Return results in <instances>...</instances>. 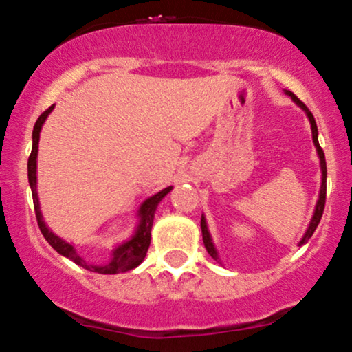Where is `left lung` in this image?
Segmentation results:
<instances>
[{
    "label": "left lung",
    "instance_id": "left-lung-1",
    "mask_svg": "<svg viewBox=\"0 0 352 352\" xmlns=\"http://www.w3.org/2000/svg\"><path fill=\"white\" fill-rule=\"evenodd\" d=\"M287 95H291V98L294 100V102L299 105L300 108H302L304 111L307 113L309 117V122H311V129H312V140H314V145L316 148H318V153H319V158H320V170H322V185H320V194H319V200H318V206H316V212H314V217H312L311 223H309V229L306 235L302 237V241L299 242V245L306 244V242L309 241V239L312 237V234H314V230L318 229L319 222H320V217H322V212H324V206H326V180H327V168H326V157H324V152L322 148H320L319 145V140H318V125H316V120L314 117H312V113L309 111V108L304 105L302 102H300L297 96L292 94V91H287ZM200 227H202V239H204V245H206L207 252L210 254L212 257L217 261V252H215V247L214 244H212V239H210V234H208L207 230V223H206V219L202 217V220H200Z\"/></svg>",
    "mask_w": 352,
    "mask_h": 352
}]
</instances>
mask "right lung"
<instances>
[{
    "mask_svg": "<svg viewBox=\"0 0 352 352\" xmlns=\"http://www.w3.org/2000/svg\"><path fill=\"white\" fill-rule=\"evenodd\" d=\"M52 105L48 110H45L43 113L40 115V118L36 120L33 129V148L32 153H30L28 158V182L30 187H32V194H33V204H34V215H36L38 220V227H40L41 234L43 237L48 241V244L56 250L58 254L61 256L72 258L75 264L82 265L83 269L91 270V272H98V274H118V272H126V270L135 269L142 261H144L146 256V250L150 247V239H152V226H153V215H155L157 206L165 195L172 190V187L164 188L162 192H158L150 199H146L144 202V206L140 207V226H138L137 232L130 241H126L125 244L118 245L117 249L113 250L111 254V258L105 264H90V262L85 261L83 257H80L76 254L75 247L68 242H65L63 239H60L58 235H55L48 227L45 226L43 217H41L40 212V204H38V194H36V155H38V142H40V132L41 126H43L46 117L50 115V111L53 110Z\"/></svg>",
    "mask_w": 352,
    "mask_h": 352,
    "instance_id": "1",
    "label": "right lung"
}]
</instances>
